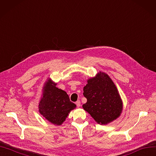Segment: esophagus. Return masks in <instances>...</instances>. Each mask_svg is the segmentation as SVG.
Returning a JSON list of instances; mask_svg holds the SVG:
<instances>
[{
    "mask_svg": "<svg viewBox=\"0 0 156 156\" xmlns=\"http://www.w3.org/2000/svg\"><path fill=\"white\" fill-rule=\"evenodd\" d=\"M75 104H76V105H77V107H80V106H81V102H80L79 100H77L76 102H75Z\"/></svg>",
    "mask_w": 156,
    "mask_h": 156,
    "instance_id": "esophagus-1",
    "label": "esophagus"
}]
</instances>
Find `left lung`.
I'll use <instances>...</instances> for the list:
<instances>
[{
  "label": "left lung",
  "instance_id": "left-lung-1",
  "mask_svg": "<svg viewBox=\"0 0 156 156\" xmlns=\"http://www.w3.org/2000/svg\"><path fill=\"white\" fill-rule=\"evenodd\" d=\"M83 91L87 102L83 108L97 123L107 125L121 115L123 101L114 83L106 73L99 71L88 79Z\"/></svg>",
  "mask_w": 156,
  "mask_h": 156
}]
</instances>
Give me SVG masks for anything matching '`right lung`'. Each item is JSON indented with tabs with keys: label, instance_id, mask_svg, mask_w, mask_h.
Instances as JSON below:
<instances>
[{
	"label": "right lung",
	"instance_id": "add662e5",
	"mask_svg": "<svg viewBox=\"0 0 156 156\" xmlns=\"http://www.w3.org/2000/svg\"><path fill=\"white\" fill-rule=\"evenodd\" d=\"M56 85L51 78L47 79L38 107L40 114L50 123L61 125L76 105L71 102L67 92L56 87Z\"/></svg>",
	"mask_w": 156,
	"mask_h": 156
}]
</instances>
